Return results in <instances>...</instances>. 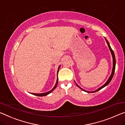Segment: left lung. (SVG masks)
<instances>
[{
    "label": "left lung",
    "instance_id": "1",
    "mask_svg": "<svg viewBox=\"0 0 125 125\" xmlns=\"http://www.w3.org/2000/svg\"><path fill=\"white\" fill-rule=\"evenodd\" d=\"M104 39H105V40H106V42H107V45H108V48H109V49H110V52H111V54H112V58H113V67H112V70L111 74L110 77H109V78L108 79V80L107 81V82L105 83H104V85H103V86H102L101 87H100V88H98L97 89V90H95L94 91H87L84 90H83V88H81V87L79 86L77 84L76 82H75V83H76V84L77 86H78V87H79L80 89H81V90H82V91H84V92H87V93H94V92H97V91H99V90H101L102 88H104V87H106V86H107V85H108L109 83H110V82H111V81L112 80V78H113V76H114V73H115V67H116V58H115V55L114 51H113V50H112V48H111V47L110 45V43H109L108 41L107 40L106 38H104Z\"/></svg>",
    "mask_w": 125,
    "mask_h": 125
}]
</instances>
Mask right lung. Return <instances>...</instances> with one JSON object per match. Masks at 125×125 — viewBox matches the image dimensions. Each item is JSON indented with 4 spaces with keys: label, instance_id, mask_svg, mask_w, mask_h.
Returning <instances> with one entry per match:
<instances>
[{
    "label": "right lung",
    "instance_id": "obj_1",
    "mask_svg": "<svg viewBox=\"0 0 125 125\" xmlns=\"http://www.w3.org/2000/svg\"><path fill=\"white\" fill-rule=\"evenodd\" d=\"M60 67H61V65L60 66H59V67H58V71H57V81H56V83H55V86H54V87H53L52 90H51V91H48V92H45V93H42V94H33V95H35V96H47V95H48V94H51V92H52V91L54 90V89L56 88V87H57V84H58V72H59V68H60Z\"/></svg>",
    "mask_w": 125,
    "mask_h": 125
}]
</instances>
